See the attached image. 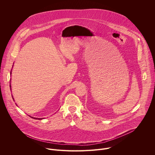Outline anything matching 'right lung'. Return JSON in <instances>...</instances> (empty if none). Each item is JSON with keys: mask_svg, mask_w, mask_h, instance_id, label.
<instances>
[{"mask_svg": "<svg viewBox=\"0 0 155 155\" xmlns=\"http://www.w3.org/2000/svg\"><path fill=\"white\" fill-rule=\"evenodd\" d=\"M10 74H12V72H10ZM10 90H12L11 89V84H10ZM12 97H13V96H12ZM13 101H14V99H13ZM30 117H31V118H34V119H36V120H43V119H44V118H35V117H31V116H29Z\"/></svg>", "mask_w": 155, "mask_h": 155, "instance_id": "add662e5", "label": "right lung"}]
</instances>
